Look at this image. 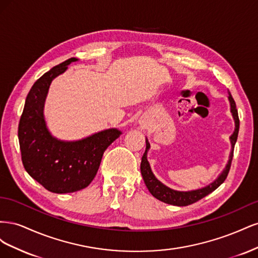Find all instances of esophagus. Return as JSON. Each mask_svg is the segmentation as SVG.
I'll list each match as a JSON object with an SVG mask.
<instances>
[{
    "instance_id": "esophagus-1",
    "label": "esophagus",
    "mask_w": 258,
    "mask_h": 258,
    "mask_svg": "<svg viewBox=\"0 0 258 258\" xmlns=\"http://www.w3.org/2000/svg\"><path fill=\"white\" fill-rule=\"evenodd\" d=\"M139 124H140V127H141V128H144V127L146 126L144 121H140V122H139Z\"/></svg>"
}]
</instances>
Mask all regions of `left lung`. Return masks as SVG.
Instances as JSON below:
<instances>
[{
    "label": "left lung",
    "mask_w": 258,
    "mask_h": 258,
    "mask_svg": "<svg viewBox=\"0 0 258 258\" xmlns=\"http://www.w3.org/2000/svg\"><path fill=\"white\" fill-rule=\"evenodd\" d=\"M228 95H229L228 101H229V106H230V113L232 115L233 121H235V130H233L232 135L229 137L231 148H230V153L228 156V160H227V163H226L225 168L222 170V172L218 174V176L214 179V181L204 187H201V188L191 189V190H176L173 188H170L169 186L160 182L159 179L156 177L155 174L153 173L150 162H148V160H147V153H148V151H150L151 144H150V142H148L147 138L145 139L146 150H145V153L142 157L141 166H140V168H141V173H142L144 183L147 187V189L150 190V192L156 199L165 202V204L177 206V207L189 206V205L194 204V202H196L204 197L208 196L209 194L214 191L218 186L223 184L225 178L227 177V174H228L229 169H230V163H231L232 156H233V147H235V144H236L237 139H238L239 123H240L235 100H233V98L231 97L229 91H228Z\"/></svg>",
    "instance_id": "left-lung-1"
}]
</instances>
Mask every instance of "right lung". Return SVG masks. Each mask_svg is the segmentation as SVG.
<instances>
[{
    "label": "right lung",
    "mask_w": 258,
    "mask_h": 258,
    "mask_svg": "<svg viewBox=\"0 0 258 258\" xmlns=\"http://www.w3.org/2000/svg\"><path fill=\"white\" fill-rule=\"evenodd\" d=\"M76 58L53 67L30 89L18 127L23 167L46 189L56 194L81 190L95 178L106 148L122 132L116 128L66 141L52 136L45 119L44 107L51 82L63 74Z\"/></svg>",
    "instance_id": "add662e5"
}]
</instances>
